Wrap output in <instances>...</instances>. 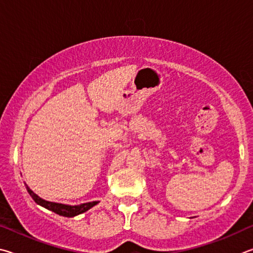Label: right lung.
Here are the masks:
<instances>
[{
	"instance_id": "right-lung-1",
	"label": "right lung",
	"mask_w": 253,
	"mask_h": 253,
	"mask_svg": "<svg viewBox=\"0 0 253 253\" xmlns=\"http://www.w3.org/2000/svg\"><path fill=\"white\" fill-rule=\"evenodd\" d=\"M26 185V184H25ZM26 190L31 197H32L33 200L45 209L53 211L54 213L63 216H68V218H72L78 214H81L83 212H86L90 210L92 207L99 203V201H93V202H87V203H82V205L79 206H69V205H62V203H56V202H50L46 200H43L42 198H40L38 194H35L32 190H31L28 185H26Z\"/></svg>"
}]
</instances>
